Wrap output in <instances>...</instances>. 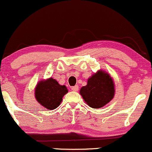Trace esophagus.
<instances>
[{
	"mask_svg": "<svg viewBox=\"0 0 152 152\" xmlns=\"http://www.w3.org/2000/svg\"><path fill=\"white\" fill-rule=\"evenodd\" d=\"M71 90L73 91H77L79 90V86H77V85H76V86H72L71 88Z\"/></svg>",
	"mask_w": 152,
	"mask_h": 152,
	"instance_id": "34e87169",
	"label": "esophagus"
}]
</instances>
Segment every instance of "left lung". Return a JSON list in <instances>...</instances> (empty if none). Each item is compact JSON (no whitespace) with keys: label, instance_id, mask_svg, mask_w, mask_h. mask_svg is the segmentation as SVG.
Segmentation results:
<instances>
[{"label":"left lung","instance_id":"left-lung-1","mask_svg":"<svg viewBox=\"0 0 152 152\" xmlns=\"http://www.w3.org/2000/svg\"><path fill=\"white\" fill-rule=\"evenodd\" d=\"M80 93L90 107H103L115 95L113 79L107 72L99 70L88 78L87 85L81 88Z\"/></svg>","mask_w":152,"mask_h":152}]
</instances>
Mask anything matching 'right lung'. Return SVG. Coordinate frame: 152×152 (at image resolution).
I'll return each instance as SVG.
<instances>
[{
    "label": "right lung",
    "mask_w": 152,
    "mask_h": 152,
    "mask_svg": "<svg viewBox=\"0 0 152 152\" xmlns=\"http://www.w3.org/2000/svg\"><path fill=\"white\" fill-rule=\"evenodd\" d=\"M68 93L64 85H60L52 77L39 81L35 88L34 95L37 102L48 110H53L61 104L62 98Z\"/></svg>",
    "instance_id": "add662e5"
}]
</instances>
